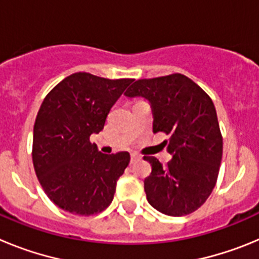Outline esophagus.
I'll return each instance as SVG.
<instances>
[{
    "label": "esophagus",
    "instance_id": "obj_1",
    "mask_svg": "<svg viewBox=\"0 0 259 259\" xmlns=\"http://www.w3.org/2000/svg\"><path fill=\"white\" fill-rule=\"evenodd\" d=\"M140 159V155L137 154H131V163H135L136 161H139Z\"/></svg>",
    "mask_w": 259,
    "mask_h": 259
}]
</instances>
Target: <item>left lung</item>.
I'll return each mask as SVG.
<instances>
[{
    "mask_svg": "<svg viewBox=\"0 0 259 259\" xmlns=\"http://www.w3.org/2000/svg\"><path fill=\"white\" fill-rule=\"evenodd\" d=\"M128 98L143 97L150 104L153 132L168 135L166 167L145 155L152 172L144 180L148 202L170 217L193 212L215 187L223 153V139L211 98L182 74L136 80Z\"/></svg>",
    "mask_w": 259,
    "mask_h": 259,
    "instance_id": "obj_1",
    "label": "left lung"
}]
</instances>
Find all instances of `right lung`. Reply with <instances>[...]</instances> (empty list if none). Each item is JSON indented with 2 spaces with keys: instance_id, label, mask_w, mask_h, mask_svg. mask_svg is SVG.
Instances as JSON below:
<instances>
[{
  "instance_id": "1",
  "label": "right lung",
  "mask_w": 259,
  "mask_h": 259,
  "mask_svg": "<svg viewBox=\"0 0 259 259\" xmlns=\"http://www.w3.org/2000/svg\"><path fill=\"white\" fill-rule=\"evenodd\" d=\"M134 79L76 72L48 93L33 127L32 159L48 197L59 209L93 215L109 206L130 153L104 154L89 141Z\"/></svg>"
}]
</instances>
